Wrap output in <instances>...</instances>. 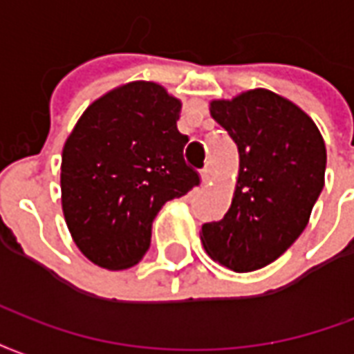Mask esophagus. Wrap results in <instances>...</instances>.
Here are the masks:
<instances>
[{
  "label": "esophagus",
  "mask_w": 354,
  "mask_h": 354,
  "mask_svg": "<svg viewBox=\"0 0 354 354\" xmlns=\"http://www.w3.org/2000/svg\"><path fill=\"white\" fill-rule=\"evenodd\" d=\"M211 179H213V167L207 164V166L202 169V180H203V183H209Z\"/></svg>",
  "instance_id": "obj_1"
}]
</instances>
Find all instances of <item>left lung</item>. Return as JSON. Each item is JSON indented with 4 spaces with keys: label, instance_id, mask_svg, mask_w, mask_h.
<instances>
[{
    "label": "left lung",
    "instance_id": "8db88e82",
    "mask_svg": "<svg viewBox=\"0 0 354 354\" xmlns=\"http://www.w3.org/2000/svg\"><path fill=\"white\" fill-rule=\"evenodd\" d=\"M209 111L236 141L239 177L228 213L202 226V243L228 270L254 272L306 230L324 187L326 147L313 120L270 90L215 100Z\"/></svg>",
    "mask_w": 354,
    "mask_h": 354
}]
</instances>
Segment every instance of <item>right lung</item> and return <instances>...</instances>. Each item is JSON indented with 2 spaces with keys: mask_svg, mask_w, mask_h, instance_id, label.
<instances>
[{
  "mask_svg": "<svg viewBox=\"0 0 354 354\" xmlns=\"http://www.w3.org/2000/svg\"><path fill=\"white\" fill-rule=\"evenodd\" d=\"M180 102L156 82L111 90L82 113L62 152V209L81 252L105 270L136 266L162 205L200 185L187 166Z\"/></svg>",
  "mask_w": 354,
  "mask_h": 354,
  "instance_id": "1",
  "label": "right lung"
}]
</instances>
